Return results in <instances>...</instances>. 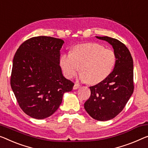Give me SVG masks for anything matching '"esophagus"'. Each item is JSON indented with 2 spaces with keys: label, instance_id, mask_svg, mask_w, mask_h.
<instances>
[{
  "label": "esophagus",
  "instance_id": "1",
  "mask_svg": "<svg viewBox=\"0 0 148 148\" xmlns=\"http://www.w3.org/2000/svg\"><path fill=\"white\" fill-rule=\"evenodd\" d=\"M80 87V84H75L74 85V87H73V89L74 90H76V89H78V88H79Z\"/></svg>",
  "mask_w": 148,
  "mask_h": 148
}]
</instances>
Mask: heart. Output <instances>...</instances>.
<instances>
[{"mask_svg":"<svg viewBox=\"0 0 148 148\" xmlns=\"http://www.w3.org/2000/svg\"><path fill=\"white\" fill-rule=\"evenodd\" d=\"M116 59L113 50L98 43H85L74 46L71 53L62 55L60 64L66 78L74 77L80 68V80L96 84L111 74Z\"/></svg>","mask_w":148,"mask_h":148,"instance_id":"heart-1","label":"heart"}]
</instances>
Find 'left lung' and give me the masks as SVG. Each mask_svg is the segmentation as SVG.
Instances as JSON below:
<instances>
[{
	"label": "left lung",
	"mask_w": 148,
	"mask_h": 148,
	"mask_svg": "<svg viewBox=\"0 0 148 148\" xmlns=\"http://www.w3.org/2000/svg\"><path fill=\"white\" fill-rule=\"evenodd\" d=\"M110 44L116 54L113 71L101 82L90 86L91 94L84 108L92 118L107 121L124 108L134 92L133 59L129 50L118 40L108 36H96Z\"/></svg>",
	"instance_id": "1"
}]
</instances>
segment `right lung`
Wrapping results in <instances>:
<instances>
[{
  "label": "right lung",
  "mask_w": 148,
  "mask_h": 148,
  "mask_svg": "<svg viewBox=\"0 0 148 148\" xmlns=\"http://www.w3.org/2000/svg\"><path fill=\"white\" fill-rule=\"evenodd\" d=\"M63 40L40 36L22 44L15 53L10 85L19 106L28 116L41 120L61 104L74 83L63 76L60 66Z\"/></svg>",
  "instance_id": "add662e5"
}]
</instances>
